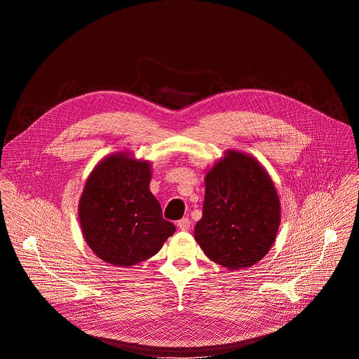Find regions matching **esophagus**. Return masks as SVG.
<instances>
[{
    "instance_id": "obj_1",
    "label": "esophagus",
    "mask_w": 359,
    "mask_h": 359,
    "mask_svg": "<svg viewBox=\"0 0 359 359\" xmlns=\"http://www.w3.org/2000/svg\"><path fill=\"white\" fill-rule=\"evenodd\" d=\"M177 227L180 229V230H189L190 229V220L187 219V217H184V219H182V220H179L177 222Z\"/></svg>"
}]
</instances>
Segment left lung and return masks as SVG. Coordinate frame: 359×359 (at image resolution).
<instances>
[{"mask_svg": "<svg viewBox=\"0 0 359 359\" xmlns=\"http://www.w3.org/2000/svg\"><path fill=\"white\" fill-rule=\"evenodd\" d=\"M203 217L194 238L227 270L257 264L276 241L281 203L266 168L251 155L226 150L204 175Z\"/></svg>", "mask_w": 359, "mask_h": 359, "instance_id": "left-lung-1", "label": "left lung"}]
</instances>
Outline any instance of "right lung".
I'll list each match as a JSON object with an SVG mask.
<instances>
[{"mask_svg": "<svg viewBox=\"0 0 359 359\" xmlns=\"http://www.w3.org/2000/svg\"><path fill=\"white\" fill-rule=\"evenodd\" d=\"M151 162L111 153L89 173L78 204L82 236L102 262L132 267L153 257L176 227L151 194Z\"/></svg>", "mask_w": 359, "mask_h": 359, "instance_id": "1", "label": "right lung"}]
</instances>
